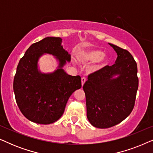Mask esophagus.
Instances as JSON below:
<instances>
[{
  "instance_id": "1",
  "label": "esophagus",
  "mask_w": 153,
  "mask_h": 153,
  "mask_svg": "<svg viewBox=\"0 0 153 153\" xmlns=\"http://www.w3.org/2000/svg\"><path fill=\"white\" fill-rule=\"evenodd\" d=\"M85 81H86V79H85V77H82V78H81V85H82V86L83 85V84L85 83Z\"/></svg>"
}]
</instances>
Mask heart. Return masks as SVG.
Here are the masks:
<instances>
[{"label":"heart","instance_id":"obj_1","mask_svg":"<svg viewBox=\"0 0 153 153\" xmlns=\"http://www.w3.org/2000/svg\"><path fill=\"white\" fill-rule=\"evenodd\" d=\"M77 59L83 63L94 62L95 65L92 67V71H97L107 65L109 62V58L107 54L100 49H92L82 50L77 54Z\"/></svg>","mask_w":153,"mask_h":153}]
</instances>
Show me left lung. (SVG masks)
<instances>
[{"instance_id":"8db88e82","label":"left lung","mask_w":153,"mask_h":153,"mask_svg":"<svg viewBox=\"0 0 153 153\" xmlns=\"http://www.w3.org/2000/svg\"><path fill=\"white\" fill-rule=\"evenodd\" d=\"M108 45L118 55L115 64L88 75L83 86L88 120L101 129L118 124L131 114L139 87L133 56L127 50Z\"/></svg>"}]
</instances>
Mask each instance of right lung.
Masks as SVG:
<instances>
[{"label": "right lung", "instance_id": "obj_1", "mask_svg": "<svg viewBox=\"0 0 153 153\" xmlns=\"http://www.w3.org/2000/svg\"><path fill=\"white\" fill-rule=\"evenodd\" d=\"M46 53L59 62L57 69L51 73H42L38 69L39 58ZM70 59V54L62 47V39L55 37L33 44L21 58L13 89L21 112L29 120L48 125L62 116L69 97L81 87L80 76L69 75L62 68Z\"/></svg>", "mask_w": 153, "mask_h": 153}]
</instances>
